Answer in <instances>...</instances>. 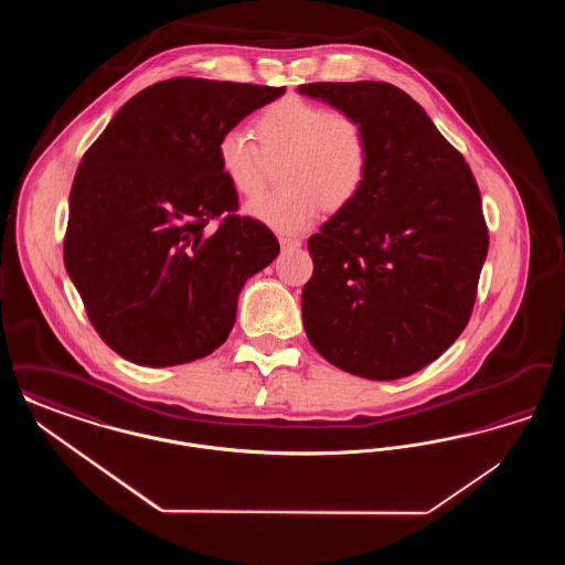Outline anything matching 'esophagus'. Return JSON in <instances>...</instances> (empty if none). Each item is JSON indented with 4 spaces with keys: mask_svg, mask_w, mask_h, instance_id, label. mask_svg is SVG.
<instances>
[{
    "mask_svg": "<svg viewBox=\"0 0 565 565\" xmlns=\"http://www.w3.org/2000/svg\"><path fill=\"white\" fill-rule=\"evenodd\" d=\"M279 245H281L284 252H288V249H298L302 242L296 239V237H279Z\"/></svg>",
    "mask_w": 565,
    "mask_h": 565,
    "instance_id": "obj_1",
    "label": "esophagus"
}]
</instances>
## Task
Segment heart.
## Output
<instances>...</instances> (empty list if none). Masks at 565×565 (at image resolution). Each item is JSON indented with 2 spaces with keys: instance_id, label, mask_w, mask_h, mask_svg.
Returning <instances> with one entry per match:
<instances>
[{
  "instance_id": "obj_1",
  "label": "heart",
  "mask_w": 565,
  "mask_h": 565,
  "mask_svg": "<svg viewBox=\"0 0 565 565\" xmlns=\"http://www.w3.org/2000/svg\"><path fill=\"white\" fill-rule=\"evenodd\" d=\"M258 143L242 127L217 137L215 159L239 194H255L282 167L277 193L252 196L243 214L281 235L307 231L322 212L348 207L371 169V139L364 122L300 97H284L256 118Z\"/></svg>"
}]
</instances>
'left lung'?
Wrapping results in <instances>:
<instances>
[{
    "instance_id": "obj_1",
    "label": "left lung",
    "mask_w": 565,
    "mask_h": 565,
    "mask_svg": "<svg viewBox=\"0 0 565 565\" xmlns=\"http://www.w3.org/2000/svg\"><path fill=\"white\" fill-rule=\"evenodd\" d=\"M300 95L360 118L362 192L309 239L302 323L341 371L394 381L428 366L470 320L487 226L470 167L430 116L387 82H313Z\"/></svg>"
}]
</instances>
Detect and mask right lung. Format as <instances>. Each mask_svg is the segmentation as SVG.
Instances as JSON below:
<instances>
[{
  "label": "right lung",
  "mask_w": 565,
  "mask_h": 565,
  "mask_svg": "<svg viewBox=\"0 0 565 565\" xmlns=\"http://www.w3.org/2000/svg\"><path fill=\"white\" fill-rule=\"evenodd\" d=\"M286 86L171 78L137 93L88 148L70 194L65 269L88 320L139 366L205 358L231 334L243 284L279 243L237 210L215 143Z\"/></svg>",
  "instance_id": "add662e5"
}]
</instances>
